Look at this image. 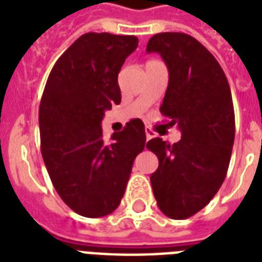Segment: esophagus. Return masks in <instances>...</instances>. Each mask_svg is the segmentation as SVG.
I'll list each match as a JSON object with an SVG mask.
<instances>
[{"instance_id": "1", "label": "esophagus", "mask_w": 262, "mask_h": 262, "mask_svg": "<svg viewBox=\"0 0 262 262\" xmlns=\"http://www.w3.org/2000/svg\"><path fill=\"white\" fill-rule=\"evenodd\" d=\"M145 136H147V140H151L155 136V132L152 130L149 126H145Z\"/></svg>"}]
</instances>
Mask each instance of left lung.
<instances>
[{
  "label": "left lung",
  "instance_id": "obj_1",
  "mask_svg": "<svg viewBox=\"0 0 262 262\" xmlns=\"http://www.w3.org/2000/svg\"><path fill=\"white\" fill-rule=\"evenodd\" d=\"M147 51L167 65L160 113L182 132L172 145L159 137L147 143L159 159L151 175L154 195L164 215L187 219L215 197L227 174L235 137L231 90L215 57L190 35L156 34Z\"/></svg>",
  "mask_w": 262,
  "mask_h": 262
}]
</instances>
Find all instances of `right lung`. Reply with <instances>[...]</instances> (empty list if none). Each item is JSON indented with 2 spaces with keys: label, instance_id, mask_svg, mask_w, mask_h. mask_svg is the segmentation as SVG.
Here are the masks:
<instances>
[{
  "label": "right lung",
  "instance_id": "add662e5",
  "mask_svg": "<svg viewBox=\"0 0 262 262\" xmlns=\"http://www.w3.org/2000/svg\"><path fill=\"white\" fill-rule=\"evenodd\" d=\"M139 46L133 35L88 32L51 69L39 106L40 151L53 186L85 217L114 212L136 156L145 147L141 119L103 139L104 111L121 103L118 73Z\"/></svg>",
  "mask_w": 262,
  "mask_h": 262
}]
</instances>
